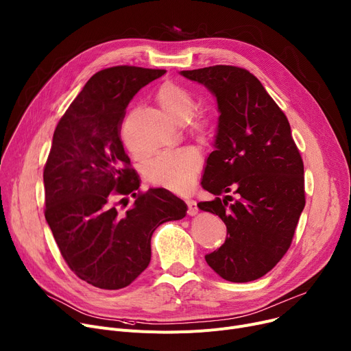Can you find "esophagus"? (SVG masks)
<instances>
[{
	"label": "esophagus",
	"mask_w": 351,
	"mask_h": 351,
	"mask_svg": "<svg viewBox=\"0 0 351 351\" xmlns=\"http://www.w3.org/2000/svg\"><path fill=\"white\" fill-rule=\"evenodd\" d=\"M186 204H188V215L189 216H196L199 208H197V204L195 200H186Z\"/></svg>",
	"instance_id": "34e87169"
}]
</instances>
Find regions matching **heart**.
<instances>
[{
  "instance_id": "heart-1",
  "label": "heart",
  "mask_w": 351,
  "mask_h": 351,
  "mask_svg": "<svg viewBox=\"0 0 351 351\" xmlns=\"http://www.w3.org/2000/svg\"><path fill=\"white\" fill-rule=\"evenodd\" d=\"M155 100L175 121L189 123V130L197 138L208 136L212 120L203 111H195L196 101L192 93L175 82L162 83ZM202 167V155L196 148L184 147L159 155L145 168V179L158 188L183 192L189 189Z\"/></svg>"
}]
</instances>
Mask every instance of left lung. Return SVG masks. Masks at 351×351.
I'll use <instances>...</instances> for the list:
<instances>
[{
	"label": "left lung",
	"instance_id": "left-lung-1",
	"mask_svg": "<svg viewBox=\"0 0 351 351\" xmlns=\"http://www.w3.org/2000/svg\"><path fill=\"white\" fill-rule=\"evenodd\" d=\"M182 75L215 93L220 110L216 151L202 179L215 199L197 207L217 215L228 237L206 263L226 281H254L292 244L306 203L300 152L285 112L247 69L216 64Z\"/></svg>",
	"mask_w": 351,
	"mask_h": 351
}]
</instances>
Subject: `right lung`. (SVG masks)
Returning <instances> with one entry per match:
<instances>
[{"label": "right lung", "mask_w": 351, "mask_h": 351, "mask_svg": "<svg viewBox=\"0 0 351 351\" xmlns=\"http://www.w3.org/2000/svg\"><path fill=\"white\" fill-rule=\"evenodd\" d=\"M165 72L123 64L93 75L59 120L45 163V219L69 268L100 289L132 284L149 265L154 231L188 212L165 189L139 191L121 141L130 100ZM124 195L134 203L121 214Z\"/></svg>", "instance_id": "1"}]
</instances>
